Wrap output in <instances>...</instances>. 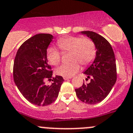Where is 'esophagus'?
<instances>
[{
	"label": "esophagus",
	"mask_w": 133,
	"mask_h": 133,
	"mask_svg": "<svg viewBox=\"0 0 133 133\" xmlns=\"http://www.w3.org/2000/svg\"><path fill=\"white\" fill-rule=\"evenodd\" d=\"M71 77H64V80H68V79H71Z\"/></svg>",
	"instance_id": "obj_1"
}]
</instances>
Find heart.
Wrapping results in <instances>:
<instances>
[{
    "label": "heart",
    "instance_id": "obj_1",
    "mask_svg": "<svg viewBox=\"0 0 133 133\" xmlns=\"http://www.w3.org/2000/svg\"><path fill=\"white\" fill-rule=\"evenodd\" d=\"M57 45L62 52H69V59L71 62L63 64L56 69V74L64 77H71L80 69V64L87 65L95 59L96 46L94 42L89 38H81L76 36H68L57 41ZM47 58L53 65H58L61 60V53L53 47L47 50Z\"/></svg>",
    "mask_w": 133,
    "mask_h": 133
}]
</instances>
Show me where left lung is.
Returning a JSON list of instances; mask_svg holds the SVG:
<instances>
[{
    "label": "left lung",
    "mask_w": 133,
    "mask_h": 133,
    "mask_svg": "<svg viewBox=\"0 0 133 133\" xmlns=\"http://www.w3.org/2000/svg\"><path fill=\"white\" fill-rule=\"evenodd\" d=\"M81 33L94 42L96 52L95 60L84 71L88 79H90V83L83 84L81 87L75 89V92L82 102L96 104L106 98L116 82L115 55L111 44L102 36L90 31H81Z\"/></svg>",
    "instance_id": "1"
}]
</instances>
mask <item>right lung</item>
Returning <instances> with one entry per match:
<instances>
[{"mask_svg": "<svg viewBox=\"0 0 133 133\" xmlns=\"http://www.w3.org/2000/svg\"><path fill=\"white\" fill-rule=\"evenodd\" d=\"M54 38L52 35L40 33L25 41L18 49L13 76L15 84L29 102L38 106L54 102L64 82L62 76H52V71L47 59V48ZM52 80L47 85L46 80Z\"/></svg>", "mask_w": 133, "mask_h": 133, "instance_id": "obj_1", "label": "right lung"}]
</instances>
